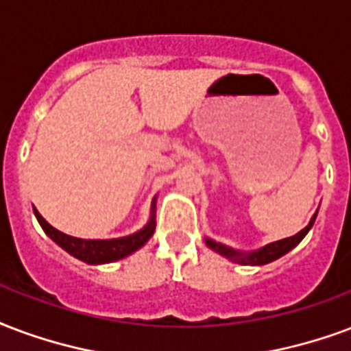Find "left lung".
<instances>
[{
	"label": "left lung",
	"instance_id": "left-lung-1",
	"mask_svg": "<svg viewBox=\"0 0 351 351\" xmlns=\"http://www.w3.org/2000/svg\"><path fill=\"white\" fill-rule=\"evenodd\" d=\"M316 214H318V212H314V215L311 217V221H308L307 227L301 228L298 234L290 236V238H282V240L271 241L268 245H264V247L261 249H255V251H238V249L228 247V245H225L221 241H215L212 240V238H204V241H206V245H208L212 251L219 253V255L228 258V261L236 262V264H241V266H264V264H269V262L281 258L282 255H287L288 251H292V249L307 236L308 230L313 228Z\"/></svg>",
	"mask_w": 351,
	"mask_h": 351
}]
</instances>
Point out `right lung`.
I'll list each match as a JSON object with an SVG mask.
<instances>
[{
	"label": "right lung",
	"mask_w": 351,
	"mask_h": 351,
	"mask_svg": "<svg viewBox=\"0 0 351 351\" xmlns=\"http://www.w3.org/2000/svg\"><path fill=\"white\" fill-rule=\"evenodd\" d=\"M35 217L40 223V227L46 234L50 236L51 240L56 241L57 245L64 249L69 255L76 256L77 261L87 262V264H110V262L121 261L124 256L136 253L137 249H141L150 236L154 234L156 228V197L152 199V206H150V217L147 225L139 228L137 232L123 238H111V240H83V238H74L57 230L44 219L43 215L38 214L37 208H33Z\"/></svg>",
	"instance_id": "right-lung-1"
}]
</instances>
